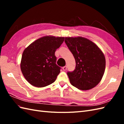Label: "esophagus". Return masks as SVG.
I'll use <instances>...</instances> for the list:
<instances>
[{
  "mask_svg": "<svg viewBox=\"0 0 124 124\" xmlns=\"http://www.w3.org/2000/svg\"><path fill=\"white\" fill-rule=\"evenodd\" d=\"M67 69V66H64L63 67V70L64 71H65Z\"/></svg>",
  "mask_w": 124,
  "mask_h": 124,
  "instance_id": "esophagus-1",
  "label": "esophagus"
}]
</instances>
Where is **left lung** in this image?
Instances as JSON below:
<instances>
[{
  "mask_svg": "<svg viewBox=\"0 0 124 124\" xmlns=\"http://www.w3.org/2000/svg\"><path fill=\"white\" fill-rule=\"evenodd\" d=\"M65 43L76 61V68L68 71L70 83L81 90L94 88L101 80L106 68V59L99 47L85 38L65 37Z\"/></svg>",
  "mask_w": 124,
  "mask_h": 124,
  "instance_id": "8db88e82",
  "label": "left lung"
}]
</instances>
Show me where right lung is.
<instances>
[{"mask_svg": "<svg viewBox=\"0 0 124 124\" xmlns=\"http://www.w3.org/2000/svg\"><path fill=\"white\" fill-rule=\"evenodd\" d=\"M64 40V37L45 36L33 42L24 49L21 70L31 85L43 87L56 80L61 68L56 63L55 52Z\"/></svg>", "mask_w": 124, "mask_h": 124, "instance_id": "add662e5", "label": "right lung"}]
</instances>
